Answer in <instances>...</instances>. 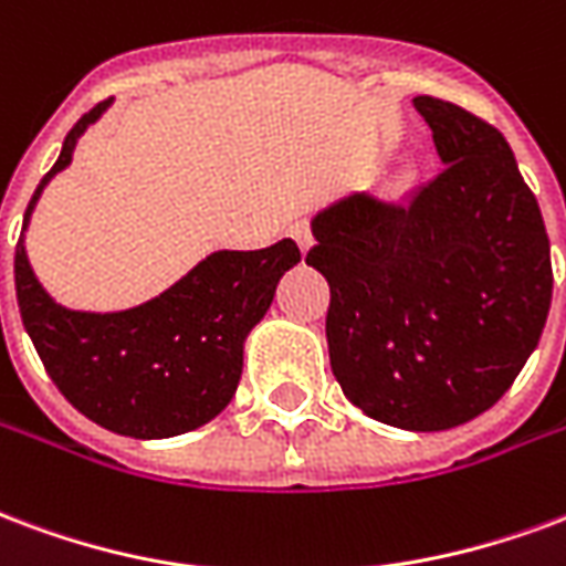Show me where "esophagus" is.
Returning <instances> with one entry per match:
<instances>
[{
  "mask_svg": "<svg viewBox=\"0 0 566 566\" xmlns=\"http://www.w3.org/2000/svg\"><path fill=\"white\" fill-rule=\"evenodd\" d=\"M291 237H294L296 245L303 249V254L312 249V245H315V237H312V228H308V221H294V224H291Z\"/></svg>",
  "mask_w": 566,
  "mask_h": 566,
  "instance_id": "obj_1",
  "label": "esophagus"
}]
</instances>
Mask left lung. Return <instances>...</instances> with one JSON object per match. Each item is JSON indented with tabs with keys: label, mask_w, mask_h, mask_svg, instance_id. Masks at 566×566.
<instances>
[{
	"label": "left lung",
	"mask_w": 566,
	"mask_h": 566,
	"mask_svg": "<svg viewBox=\"0 0 566 566\" xmlns=\"http://www.w3.org/2000/svg\"><path fill=\"white\" fill-rule=\"evenodd\" d=\"M443 170L408 200L357 191L312 219L329 282L326 345L371 420L443 432L489 411L537 347L552 303L549 237L504 134L417 95Z\"/></svg>",
	"instance_id": "left-lung-1"
}]
</instances>
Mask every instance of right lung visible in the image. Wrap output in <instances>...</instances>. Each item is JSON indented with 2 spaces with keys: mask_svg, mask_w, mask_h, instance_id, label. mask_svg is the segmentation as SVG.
I'll return each instance as SVG.
<instances>
[{
  "mask_svg": "<svg viewBox=\"0 0 566 566\" xmlns=\"http://www.w3.org/2000/svg\"><path fill=\"white\" fill-rule=\"evenodd\" d=\"M113 98L83 113L29 200L71 165L74 146ZM294 240L258 251H212L165 294L123 312H74L44 291L29 266L23 233L14 251L20 317L65 399L92 422L128 438H174L219 417L242 375V347L261 324L284 272L300 263Z\"/></svg>",
  "mask_w": 566,
  "mask_h": 566,
  "instance_id": "1",
  "label": "right lung"
}]
</instances>
